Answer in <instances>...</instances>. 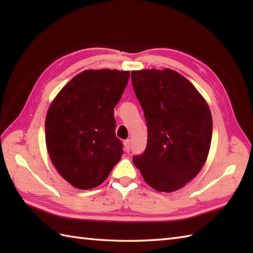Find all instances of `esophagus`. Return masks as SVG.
Returning a JSON list of instances; mask_svg holds the SVG:
<instances>
[{"label":"esophagus","mask_w":253,"mask_h":253,"mask_svg":"<svg viewBox=\"0 0 253 253\" xmlns=\"http://www.w3.org/2000/svg\"><path fill=\"white\" fill-rule=\"evenodd\" d=\"M124 148H125V151L126 152H129L130 151V144H131V141L129 140V139H127V140H124Z\"/></svg>","instance_id":"1"}]
</instances>
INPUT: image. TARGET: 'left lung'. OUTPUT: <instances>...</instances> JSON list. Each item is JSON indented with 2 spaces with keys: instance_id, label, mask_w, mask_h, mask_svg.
Listing matches in <instances>:
<instances>
[{
  "instance_id": "obj_1",
  "label": "left lung",
  "mask_w": 253,
  "mask_h": 253,
  "mask_svg": "<svg viewBox=\"0 0 253 253\" xmlns=\"http://www.w3.org/2000/svg\"><path fill=\"white\" fill-rule=\"evenodd\" d=\"M131 82L148 127L147 148L132 162L153 189L178 190L208 159L213 128L210 107L195 85L173 69L132 71Z\"/></svg>"
}]
</instances>
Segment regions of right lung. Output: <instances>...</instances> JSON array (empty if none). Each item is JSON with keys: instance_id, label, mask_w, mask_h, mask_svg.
Instances as JSON below:
<instances>
[{"instance_id": "add662e5", "label": "right lung", "mask_w": 253, "mask_h": 253, "mask_svg": "<svg viewBox=\"0 0 253 253\" xmlns=\"http://www.w3.org/2000/svg\"><path fill=\"white\" fill-rule=\"evenodd\" d=\"M129 76V72L117 69L84 71L64 85L50 104L45 117L47 152L73 187H98L121 160L114 107Z\"/></svg>"}]
</instances>
